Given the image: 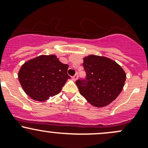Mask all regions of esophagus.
<instances>
[{"label": "esophagus", "mask_w": 148, "mask_h": 148, "mask_svg": "<svg viewBox=\"0 0 148 148\" xmlns=\"http://www.w3.org/2000/svg\"><path fill=\"white\" fill-rule=\"evenodd\" d=\"M77 77H78V75H77V74H75V75L73 76V77H72V78H73V80H74V81H75V80L77 79Z\"/></svg>", "instance_id": "obj_1"}]
</instances>
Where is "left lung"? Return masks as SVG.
Listing matches in <instances>:
<instances>
[{"instance_id":"8db88e82","label":"left lung","mask_w":148,"mask_h":148,"mask_svg":"<svg viewBox=\"0 0 148 148\" xmlns=\"http://www.w3.org/2000/svg\"><path fill=\"white\" fill-rule=\"evenodd\" d=\"M86 80L75 82L80 93L96 107H103L115 100L123 89L126 73L110 58L90 55L83 58Z\"/></svg>"}]
</instances>
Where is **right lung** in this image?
Returning a JSON list of instances; mask_svg holds the SVG:
<instances>
[{
  "instance_id": "1",
  "label": "right lung",
  "mask_w": 148,
  "mask_h": 148,
  "mask_svg": "<svg viewBox=\"0 0 148 148\" xmlns=\"http://www.w3.org/2000/svg\"><path fill=\"white\" fill-rule=\"evenodd\" d=\"M68 65L56 55H40L26 61L18 71V80L33 100L45 101L58 94L68 79Z\"/></svg>"
}]
</instances>
